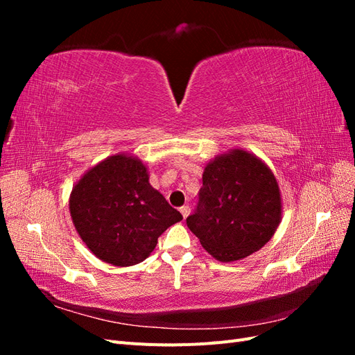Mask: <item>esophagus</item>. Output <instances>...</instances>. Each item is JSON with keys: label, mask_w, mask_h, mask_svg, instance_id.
Returning a JSON list of instances; mask_svg holds the SVG:
<instances>
[{"label": "esophagus", "mask_w": 355, "mask_h": 355, "mask_svg": "<svg viewBox=\"0 0 355 355\" xmlns=\"http://www.w3.org/2000/svg\"><path fill=\"white\" fill-rule=\"evenodd\" d=\"M179 211L182 213V218H184V219H187V218L189 216V213H191V209H189V206H182V207L179 209Z\"/></svg>", "instance_id": "1"}]
</instances>
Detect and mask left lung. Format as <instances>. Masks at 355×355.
Listing matches in <instances>:
<instances>
[{
    "mask_svg": "<svg viewBox=\"0 0 355 355\" xmlns=\"http://www.w3.org/2000/svg\"><path fill=\"white\" fill-rule=\"evenodd\" d=\"M282 214L272 170L257 155L232 148L204 167L198 207L187 225L214 259L235 262L272 239Z\"/></svg>",
    "mask_w": 355,
    "mask_h": 355,
    "instance_id": "1",
    "label": "left lung"
}]
</instances>
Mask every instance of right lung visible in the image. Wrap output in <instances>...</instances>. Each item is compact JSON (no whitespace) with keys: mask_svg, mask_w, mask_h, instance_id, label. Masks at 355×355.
Instances as JSON below:
<instances>
[{"mask_svg":"<svg viewBox=\"0 0 355 355\" xmlns=\"http://www.w3.org/2000/svg\"><path fill=\"white\" fill-rule=\"evenodd\" d=\"M69 213L80 239L101 261L141 263L182 214L149 184L141 158L118 153L90 167L72 187Z\"/></svg>","mask_w":355,"mask_h":355,"instance_id":"right-lung-1","label":"right lung"}]
</instances>
